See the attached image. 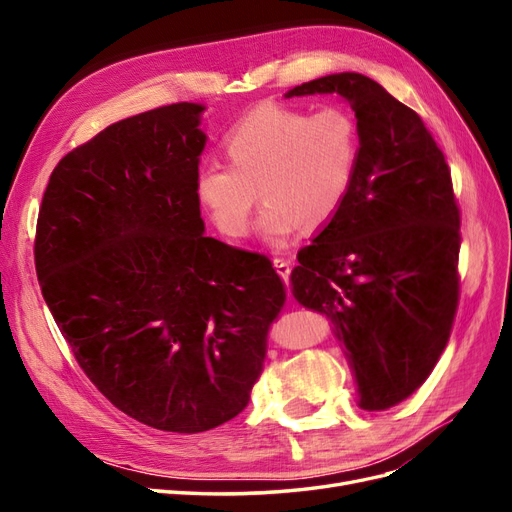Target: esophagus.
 Here are the masks:
<instances>
[{
	"label": "esophagus",
	"mask_w": 512,
	"mask_h": 512,
	"mask_svg": "<svg viewBox=\"0 0 512 512\" xmlns=\"http://www.w3.org/2000/svg\"><path fill=\"white\" fill-rule=\"evenodd\" d=\"M273 267H275L277 273H280L282 280L288 282V277H290V273H292V262L286 260V258H275V260H273Z\"/></svg>",
	"instance_id": "obj_1"
}]
</instances>
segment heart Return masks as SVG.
Listing matches in <instances>:
<instances>
[{"label": "heart", "instance_id": "heart-1", "mask_svg": "<svg viewBox=\"0 0 512 512\" xmlns=\"http://www.w3.org/2000/svg\"><path fill=\"white\" fill-rule=\"evenodd\" d=\"M230 164L198 170L196 198L228 237H245L258 198L260 237L284 247L299 228L331 222L344 207L361 160L359 119L346 106L312 113L301 106L262 102L226 132Z\"/></svg>", "mask_w": 512, "mask_h": 512}]
</instances>
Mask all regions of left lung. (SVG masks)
Segmentation results:
<instances>
[{
	"mask_svg": "<svg viewBox=\"0 0 512 512\" xmlns=\"http://www.w3.org/2000/svg\"><path fill=\"white\" fill-rule=\"evenodd\" d=\"M339 94L361 128L350 196L299 252L301 305L331 318L363 410H389L436 367L459 303V207L423 119L369 76L329 74L286 98Z\"/></svg>",
	"mask_w": 512,
	"mask_h": 512,
	"instance_id": "obj_1",
	"label": "left lung"
}]
</instances>
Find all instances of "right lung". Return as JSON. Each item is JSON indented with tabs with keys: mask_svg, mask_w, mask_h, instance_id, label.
I'll list each match as a JSON object with an SVG mask.
<instances>
[{
	"mask_svg": "<svg viewBox=\"0 0 512 512\" xmlns=\"http://www.w3.org/2000/svg\"><path fill=\"white\" fill-rule=\"evenodd\" d=\"M203 111L153 108L72 149L34 243L42 297L87 378L138 423L177 433L247 406L286 303L265 254L203 235Z\"/></svg>",
	"mask_w": 512,
	"mask_h": 512,
	"instance_id": "add662e5",
	"label": "right lung"
}]
</instances>
